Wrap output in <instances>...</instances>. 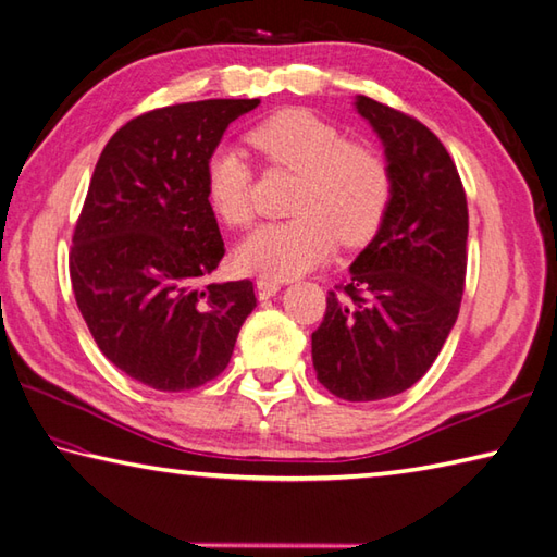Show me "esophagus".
Returning <instances> with one entry per match:
<instances>
[{
	"label": "esophagus",
	"mask_w": 557,
	"mask_h": 557,
	"mask_svg": "<svg viewBox=\"0 0 557 557\" xmlns=\"http://www.w3.org/2000/svg\"><path fill=\"white\" fill-rule=\"evenodd\" d=\"M282 282L280 280H270V277H258L256 280V292H258V299H270L275 297V294L280 292Z\"/></svg>",
	"instance_id": "34e87169"
}]
</instances>
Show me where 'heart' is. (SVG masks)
<instances>
[{
  "label": "heart",
  "instance_id": "1",
  "mask_svg": "<svg viewBox=\"0 0 557 557\" xmlns=\"http://www.w3.org/2000/svg\"><path fill=\"white\" fill-rule=\"evenodd\" d=\"M246 141L270 169L299 173L292 220L260 224L236 250L238 265L265 277H294L347 248L372 242L394 198V176L379 149L304 108H285L248 129ZM205 195L228 226L253 220V169L234 147L214 149Z\"/></svg>",
  "mask_w": 557,
  "mask_h": 557
}]
</instances>
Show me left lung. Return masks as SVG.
I'll list each match as a JSON object with an SVG mask.
<instances>
[{"label":"left lung","mask_w":557,"mask_h":557,"mask_svg":"<svg viewBox=\"0 0 557 557\" xmlns=\"http://www.w3.org/2000/svg\"><path fill=\"white\" fill-rule=\"evenodd\" d=\"M355 106L384 141L394 198L350 277L329 292L311 357L333 396L364 403L410 388L449 337L466 285L468 205L430 127L374 98Z\"/></svg>","instance_id":"8db88e82"}]
</instances>
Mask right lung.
I'll use <instances>...</instances> for the list:
<instances>
[{"mask_svg":"<svg viewBox=\"0 0 557 557\" xmlns=\"http://www.w3.org/2000/svg\"><path fill=\"white\" fill-rule=\"evenodd\" d=\"M258 98L157 108L108 139L74 226L70 277L94 341L157 391L220 376L256 309L253 282H205L224 242L205 166L224 129Z\"/></svg>","mask_w":557,"mask_h":557,"instance_id":"right-lung-1","label":"right lung"}]
</instances>
